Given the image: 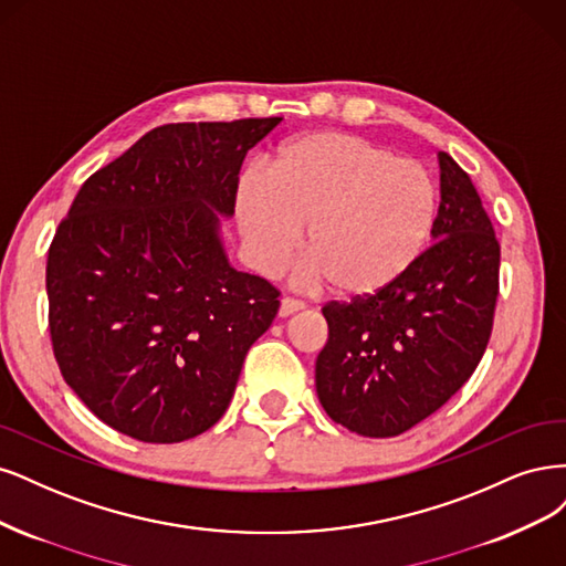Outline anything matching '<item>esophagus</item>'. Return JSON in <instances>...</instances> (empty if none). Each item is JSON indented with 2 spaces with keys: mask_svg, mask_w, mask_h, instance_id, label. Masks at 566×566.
I'll list each match as a JSON object with an SVG mask.
<instances>
[{
  "mask_svg": "<svg viewBox=\"0 0 566 566\" xmlns=\"http://www.w3.org/2000/svg\"><path fill=\"white\" fill-rule=\"evenodd\" d=\"M301 307H303V303L296 301V298H282V303H280V317L294 315V313H298Z\"/></svg>",
  "mask_w": 566,
  "mask_h": 566,
  "instance_id": "1",
  "label": "esophagus"
}]
</instances>
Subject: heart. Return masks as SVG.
Wrapping results in <instances>:
<instances>
[{"label": "heart", "instance_id": "heart-1", "mask_svg": "<svg viewBox=\"0 0 566 566\" xmlns=\"http://www.w3.org/2000/svg\"><path fill=\"white\" fill-rule=\"evenodd\" d=\"M234 216L263 275L289 261L305 228L307 280L340 301H367L402 282L432 240L437 188L413 159L345 132L284 140L265 176L247 174Z\"/></svg>", "mask_w": 566, "mask_h": 566}]
</instances>
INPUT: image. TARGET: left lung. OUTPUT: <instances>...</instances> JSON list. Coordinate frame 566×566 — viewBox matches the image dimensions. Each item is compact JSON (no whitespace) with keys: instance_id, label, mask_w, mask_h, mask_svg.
I'll return each mask as SVG.
<instances>
[{"instance_id":"obj_1","label":"left lung","mask_w":566,"mask_h":566,"mask_svg":"<svg viewBox=\"0 0 566 566\" xmlns=\"http://www.w3.org/2000/svg\"><path fill=\"white\" fill-rule=\"evenodd\" d=\"M432 247L380 296L329 303L315 364L319 405L364 437H395L440 409L478 369L499 296L501 249L470 176L447 153Z\"/></svg>"}]
</instances>
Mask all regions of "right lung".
<instances>
[{"mask_svg": "<svg viewBox=\"0 0 566 566\" xmlns=\"http://www.w3.org/2000/svg\"><path fill=\"white\" fill-rule=\"evenodd\" d=\"M282 117L167 124L91 176L46 261L53 355L105 426L174 444L218 423L277 289L232 268L247 153Z\"/></svg>", "mask_w": 566, "mask_h": 566, "instance_id": "add662e5", "label": "right lung"}]
</instances>
